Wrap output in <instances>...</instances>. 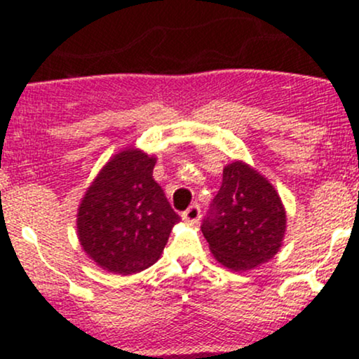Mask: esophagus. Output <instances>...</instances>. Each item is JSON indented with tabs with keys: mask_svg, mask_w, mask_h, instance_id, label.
<instances>
[{
	"mask_svg": "<svg viewBox=\"0 0 359 359\" xmlns=\"http://www.w3.org/2000/svg\"><path fill=\"white\" fill-rule=\"evenodd\" d=\"M199 217H201V209H199V205H191V208L187 209V211L185 212H182V219L185 221V222H191V224H194V222H197L199 221Z\"/></svg>",
	"mask_w": 359,
	"mask_h": 359,
	"instance_id": "34e87169",
	"label": "esophagus"
}]
</instances>
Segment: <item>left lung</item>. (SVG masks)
Segmentation results:
<instances>
[{
    "instance_id": "obj_1",
    "label": "left lung",
    "mask_w": 359,
    "mask_h": 359,
    "mask_svg": "<svg viewBox=\"0 0 359 359\" xmlns=\"http://www.w3.org/2000/svg\"><path fill=\"white\" fill-rule=\"evenodd\" d=\"M285 231V208L270 180L241 160L228 163L203 222L216 262L233 271L257 269L278 253Z\"/></svg>"
}]
</instances>
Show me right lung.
<instances>
[{
	"label": "right lung",
	"instance_id": "obj_1",
	"mask_svg": "<svg viewBox=\"0 0 359 359\" xmlns=\"http://www.w3.org/2000/svg\"><path fill=\"white\" fill-rule=\"evenodd\" d=\"M156 158L135 147L118 151L86 189L77 238L102 270L133 275L156 263L180 221L155 182Z\"/></svg>",
	"mask_w": 359,
	"mask_h": 359
}]
</instances>
